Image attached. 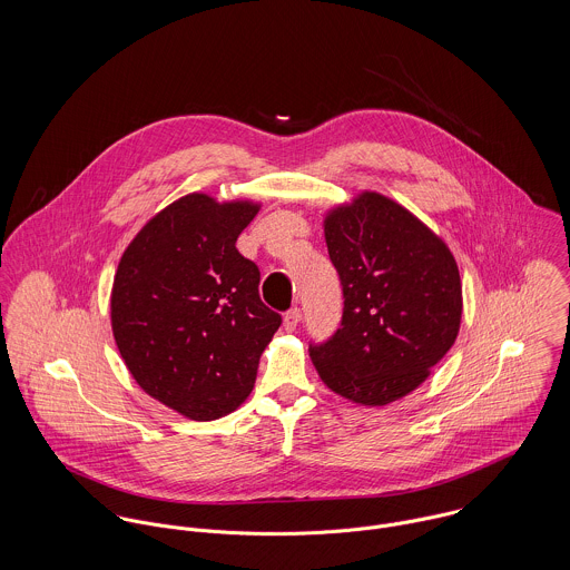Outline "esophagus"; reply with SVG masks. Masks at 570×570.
<instances>
[{"mask_svg":"<svg viewBox=\"0 0 570 570\" xmlns=\"http://www.w3.org/2000/svg\"><path fill=\"white\" fill-rule=\"evenodd\" d=\"M301 323V309L298 307H294V309H289L287 314H285V318H283V326L287 328V331H294L296 326Z\"/></svg>","mask_w":570,"mask_h":570,"instance_id":"1","label":"esophagus"}]
</instances>
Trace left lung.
Instances as JSON below:
<instances>
[{
  "mask_svg": "<svg viewBox=\"0 0 570 570\" xmlns=\"http://www.w3.org/2000/svg\"><path fill=\"white\" fill-rule=\"evenodd\" d=\"M325 239L344 307L340 328L309 344L312 362L337 395L391 404L414 391L456 340V261L414 215L377 193L335 208Z\"/></svg>",
  "mask_w": 570,
  "mask_h": 570,
  "instance_id": "8db88e82",
  "label": "left lung"
}]
</instances>
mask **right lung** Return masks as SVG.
Instances as JSON below:
<instances>
[{
  "label": "right lung",
  "instance_id": "right-lung-1",
  "mask_svg": "<svg viewBox=\"0 0 570 570\" xmlns=\"http://www.w3.org/2000/svg\"><path fill=\"white\" fill-rule=\"evenodd\" d=\"M256 213L249 202L186 195L136 235L116 269L111 328L129 373L195 421L244 404L283 323L258 296L256 263L235 245Z\"/></svg>",
  "mask_w": 570,
  "mask_h": 570
}]
</instances>
